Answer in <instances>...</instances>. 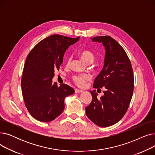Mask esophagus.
I'll return each instance as SVG.
<instances>
[{
	"mask_svg": "<svg viewBox=\"0 0 155 155\" xmlns=\"http://www.w3.org/2000/svg\"><path fill=\"white\" fill-rule=\"evenodd\" d=\"M83 92V91H82V90H80V89H77V88H75V93H81V92Z\"/></svg>",
	"mask_w": 155,
	"mask_h": 155,
	"instance_id": "obj_1",
	"label": "esophagus"
}]
</instances>
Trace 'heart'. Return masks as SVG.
I'll return each mask as SVG.
<instances>
[{
    "label": "heart",
    "instance_id": "b5f03b06",
    "mask_svg": "<svg viewBox=\"0 0 155 155\" xmlns=\"http://www.w3.org/2000/svg\"><path fill=\"white\" fill-rule=\"evenodd\" d=\"M79 55L80 56L81 59H82L85 63H87L88 62H93L94 59H95V56L94 53L91 51L90 50H84L82 51H81L79 53ZM71 60V58H68V63H70ZM89 78L88 75H74L72 77V79L73 80V82L75 83L78 86H83L86 82V80H87Z\"/></svg>",
    "mask_w": 155,
    "mask_h": 155
}]
</instances>
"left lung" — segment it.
Wrapping results in <instances>:
<instances>
[{
	"label": "left lung",
	"instance_id": "8db88e82",
	"mask_svg": "<svg viewBox=\"0 0 155 155\" xmlns=\"http://www.w3.org/2000/svg\"><path fill=\"white\" fill-rule=\"evenodd\" d=\"M102 43L105 53L104 67L94 83V88L104 87L100 98L90 91L92 100L85 107L86 115L100 127H109L119 122L125 115L131 101L134 89L132 65L123 49L115 39L109 36L91 38Z\"/></svg>",
	"mask_w": 155,
	"mask_h": 155
}]
</instances>
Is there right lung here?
<instances>
[{
	"mask_svg": "<svg viewBox=\"0 0 155 155\" xmlns=\"http://www.w3.org/2000/svg\"><path fill=\"white\" fill-rule=\"evenodd\" d=\"M80 37L53 35L38 43L29 53L21 79L23 99L30 114L41 122L58 117L64 108V99L74 94L68 85L52 83L54 71L59 70L63 56Z\"/></svg>",
	"mask_w": 155,
	"mask_h": 155,
	"instance_id": "obj_1",
	"label": "right lung"
}]
</instances>
